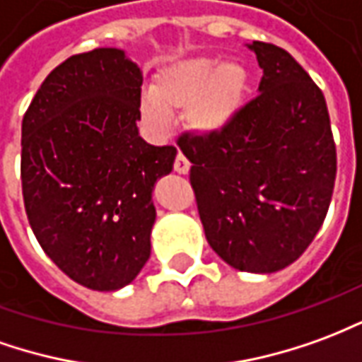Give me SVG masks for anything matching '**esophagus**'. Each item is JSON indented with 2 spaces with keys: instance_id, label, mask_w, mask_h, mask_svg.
Segmentation results:
<instances>
[{
  "instance_id": "1",
  "label": "esophagus",
  "mask_w": 362,
  "mask_h": 362,
  "mask_svg": "<svg viewBox=\"0 0 362 362\" xmlns=\"http://www.w3.org/2000/svg\"><path fill=\"white\" fill-rule=\"evenodd\" d=\"M173 169H175L177 173H181V175H185V173H189V169H191V163H189V160H187L183 153L179 152L177 153L175 158V163H173Z\"/></svg>"
}]
</instances>
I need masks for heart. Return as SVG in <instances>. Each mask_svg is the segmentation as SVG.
Instances as JSON below:
<instances>
[{
	"instance_id": "1",
	"label": "heart",
	"mask_w": 362,
	"mask_h": 362,
	"mask_svg": "<svg viewBox=\"0 0 362 362\" xmlns=\"http://www.w3.org/2000/svg\"><path fill=\"white\" fill-rule=\"evenodd\" d=\"M250 91V74L238 62L197 58L171 66L140 101V112L156 130L168 128V112L185 111L187 124L210 134L238 117Z\"/></svg>"
}]
</instances>
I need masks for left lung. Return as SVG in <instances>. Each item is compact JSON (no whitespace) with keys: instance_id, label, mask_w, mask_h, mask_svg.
<instances>
[{"instance_id":"1","label":"left lung","mask_w":362,"mask_h":362,"mask_svg":"<svg viewBox=\"0 0 362 362\" xmlns=\"http://www.w3.org/2000/svg\"><path fill=\"white\" fill-rule=\"evenodd\" d=\"M259 95L226 128L183 132L177 146L210 247L247 273H275L306 251L329 209L337 173L322 89L281 46L253 40Z\"/></svg>"}]
</instances>
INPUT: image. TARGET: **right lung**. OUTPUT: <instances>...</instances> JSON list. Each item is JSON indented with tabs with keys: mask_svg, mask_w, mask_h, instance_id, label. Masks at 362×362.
<instances>
[{
	"mask_svg": "<svg viewBox=\"0 0 362 362\" xmlns=\"http://www.w3.org/2000/svg\"><path fill=\"white\" fill-rule=\"evenodd\" d=\"M142 71L119 48L56 66L21 128L25 212L48 257L81 286L117 291L150 257L152 191L173 146L138 134Z\"/></svg>",
	"mask_w": 362,
	"mask_h": 362,
	"instance_id": "right-lung-1",
	"label": "right lung"
}]
</instances>
